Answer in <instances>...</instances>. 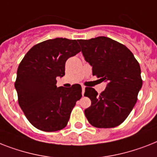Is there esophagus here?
I'll list each match as a JSON object with an SVG mask.
<instances>
[{
    "mask_svg": "<svg viewBox=\"0 0 157 157\" xmlns=\"http://www.w3.org/2000/svg\"><path fill=\"white\" fill-rule=\"evenodd\" d=\"M85 86H82V96H84V94H85Z\"/></svg>",
    "mask_w": 157,
    "mask_h": 157,
    "instance_id": "esophagus-1",
    "label": "esophagus"
}]
</instances>
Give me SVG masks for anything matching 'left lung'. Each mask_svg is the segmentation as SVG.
I'll use <instances>...</instances> for the list:
<instances>
[{
  "label": "left lung",
  "mask_w": 157,
  "mask_h": 157,
  "mask_svg": "<svg viewBox=\"0 0 157 157\" xmlns=\"http://www.w3.org/2000/svg\"><path fill=\"white\" fill-rule=\"evenodd\" d=\"M78 42L93 75L107 84L100 94L93 88H85V96L91 100V105L85 109V116L98 128L117 127L136 105L143 84L140 66L127 47L107 37Z\"/></svg>",
  "instance_id": "left-lung-1"
}]
</instances>
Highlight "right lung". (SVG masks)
Instances as JSON below:
<instances>
[{
    "label": "right lung",
    "mask_w": 157,
    "mask_h": 157,
    "mask_svg": "<svg viewBox=\"0 0 157 157\" xmlns=\"http://www.w3.org/2000/svg\"><path fill=\"white\" fill-rule=\"evenodd\" d=\"M80 52L76 40L48 39L34 46L19 64L14 85L19 105L39 130L56 132L65 127L76 101L82 97L78 84L56 86L57 77L65 75L67 59Z\"/></svg>",
    "instance_id": "add662e5"
}]
</instances>
